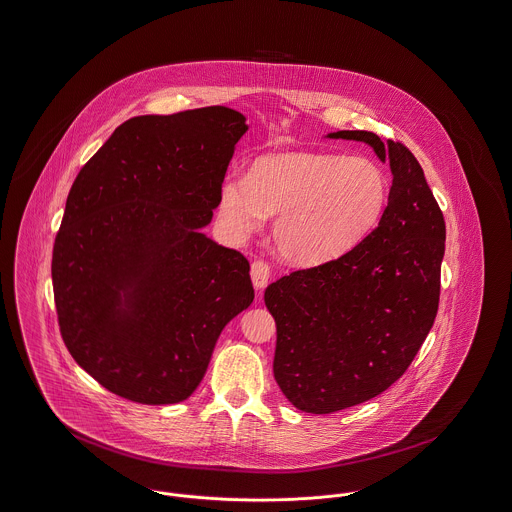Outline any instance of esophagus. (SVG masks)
I'll use <instances>...</instances> for the list:
<instances>
[{
  "instance_id": "1",
  "label": "esophagus",
  "mask_w": 512,
  "mask_h": 512,
  "mask_svg": "<svg viewBox=\"0 0 512 512\" xmlns=\"http://www.w3.org/2000/svg\"><path fill=\"white\" fill-rule=\"evenodd\" d=\"M250 277H252V283L256 289H264L270 281V266L262 260H256L252 262L250 266Z\"/></svg>"
}]
</instances>
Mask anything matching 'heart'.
Returning a JSON list of instances; mask_svg holds the SVG:
<instances>
[{
	"label": "heart",
	"mask_w": 512,
	"mask_h": 512,
	"mask_svg": "<svg viewBox=\"0 0 512 512\" xmlns=\"http://www.w3.org/2000/svg\"><path fill=\"white\" fill-rule=\"evenodd\" d=\"M388 202V178L367 157L285 153L260 159L248 176L231 174L219 192V217L246 237L273 217V244L299 266L334 260L365 239Z\"/></svg>",
	"instance_id": "obj_1"
}]
</instances>
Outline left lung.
I'll return each instance as SVG.
<instances>
[{
	"label": "left lung",
	"mask_w": 512,
	"mask_h": 512,
	"mask_svg": "<svg viewBox=\"0 0 512 512\" xmlns=\"http://www.w3.org/2000/svg\"><path fill=\"white\" fill-rule=\"evenodd\" d=\"M328 137L369 143L394 178L365 239L264 293L277 326L273 376L307 413L363 404L408 371L439 310L446 239L443 211L406 145L363 130Z\"/></svg>",
	"instance_id": "8db88e82"
}]
</instances>
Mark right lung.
<instances>
[{"label":"right lung","instance_id":"1","mask_svg":"<svg viewBox=\"0 0 512 512\" xmlns=\"http://www.w3.org/2000/svg\"><path fill=\"white\" fill-rule=\"evenodd\" d=\"M246 118L227 106L124 122L79 171L52 254L75 363L137 404L186 400L254 301L248 260L207 239Z\"/></svg>","mask_w":512,"mask_h":512}]
</instances>
